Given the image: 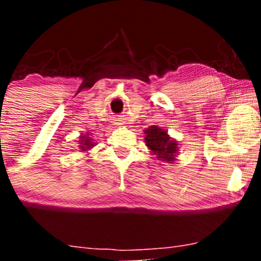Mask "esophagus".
Segmentation results:
<instances>
[{
  "label": "esophagus",
  "mask_w": 261,
  "mask_h": 261,
  "mask_svg": "<svg viewBox=\"0 0 261 261\" xmlns=\"http://www.w3.org/2000/svg\"><path fill=\"white\" fill-rule=\"evenodd\" d=\"M119 125H122V124H119Z\"/></svg>",
  "instance_id": "1"
}]
</instances>
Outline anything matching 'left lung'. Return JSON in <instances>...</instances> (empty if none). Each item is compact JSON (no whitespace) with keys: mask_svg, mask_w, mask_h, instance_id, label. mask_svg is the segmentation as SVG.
<instances>
[{"mask_svg":"<svg viewBox=\"0 0 261 261\" xmlns=\"http://www.w3.org/2000/svg\"><path fill=\"white\" fill-rule=\"evenodd\" d=\"M145 143L155 160L163 163H174L179 154V141L173 139L163 127L152 125L143 130Z\"/></svg>","mask_w":261,"mask_h":261,"instance_id":"left-lung-1","label":"left lung"}]
</instances>
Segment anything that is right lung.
I'll use <instances>...</instances> for the list:
<instances>
[{
	"mask_svg": "<svg viewBox=\"0 0 261 261\" xmlns=\"http://www.w3.org/2000/svg\"><path fill=\"white\" fill-rule=\"evenodd\" d=\"M76 142L79 143L77 147L80 148V152H82V153H88L94 147L95 143H97L95 140L92 137V135H89L88 131H86V134H81L79 141H76Z\"/></svg>",
	"mask_w": 261,
	"mask_h": 261,
	"instance_id": "add662e5",
	"label": "right lung"
}]
</instances>
